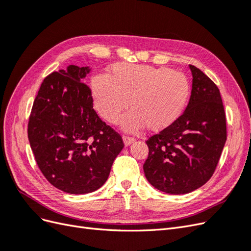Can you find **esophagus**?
Here are the masks:
<instances>
[{
    "instance_id": "1",
    "label": "esophagus",
    "mask_w": 251,
    "mask_h": 251,
    "mask_svg": "<svg viewBox=\"0 0 251 251\" xmlns=\"http://www.w3.org/2000/svg\"><path fill=\"white\" fill-rule=\"evenodd\" d=\"M135 141V138L133 137H128V136H124V142H125V146L128 147L131 143H133Z\"/></svg>"
}]
</instances>
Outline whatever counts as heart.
<instances>
[{
    "label": "heart",
    "instance_id": "heart-1",
    "mask_svg": "<svg viewBox=\"0 0 251 251\" xmlns=\"http://www.w3.org/2000/svg\"><path fill=\"white\" fill-rule=\"evenodd\" d=\"M94 107L100 117L117 124L131 102L133 111L124 119L126 131L147 125L149 130L170 126L183 113L191 95L185 75L168 67L117 64L111 75L91 79Z\"/></svg>",
    "mask_w": 251,
    "mask_h": 251
}]
</instances>
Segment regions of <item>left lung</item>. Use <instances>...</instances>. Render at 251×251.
<instances>
[{
  "mask_svg": "<svg viewBox=\"0 0 251 251\" xmlns=\"http://www.w3.org/2000/svg\"><path fill=\"white\" fill-rule=\"evenodd\" d=\"M192 95L183 114L147 140L144 175L159 191L182 195L211 178L226 141V117L216 83L189 65Z\"/></svg>",
  "mask_w": 251,
  "mask_h": 251,
  "instance_id": "left-lung-1",
  "label": "left lung"
}]
</instances>
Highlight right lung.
<instances>
[{"label": "right lung", "mask_w": 251, "mask_h": 251, "mask_svg": "<svg viewBox=\"0 0 251 251\" xmlns=\"http://www.w3.org/2000/svg\"><path fill=\"white\" fill-rule=\"evenodd\" d=\"M89 67L70 65L42 82L28 123L35 161L50 183L68 194L92 193L107 181L125 144L98 117L91 89L83 82Z\"/></svg>", "instance_id": "obj_1"}]
</instances>
